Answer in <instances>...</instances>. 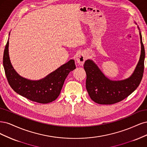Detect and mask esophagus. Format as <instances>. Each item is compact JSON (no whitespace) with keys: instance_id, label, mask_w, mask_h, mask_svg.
<instances>
[{"instance_id":"obj_1","label":"esophagus","mask_w":147,"mask_h":147,"mask_svg":"<svg viewBox=\"0 0 147 147\" xmlns=\"http://www.w3.org/2000/svg\"><path fill=\"white\" fill-rule=\"evenodd\" d=\"M76 61L79 63V65H83L85 61H86V56H85V54H84L83 53L79 54L76 57Z\"/></svg>"}]
</instances>
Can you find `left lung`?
I'll return each mask as SVG.
<instances>
[{
  "label": "left lung",
  "mask_w": 147,
  "mask_h": 147,
  "mask_svg": "<svg viewBox=\"0 0 147 147\" xmlns=\"http://www.w3.org/2000/svg\"><path fill=\"white\" fill-rule=\"evenodd\" d=\"M141 54L134 72L123 80L113 81L107 78L92 60L85 61L86 88L92 100L99 105H112L123 100L138 87L143 77L145 53L140 32Z\"/></svg>",
  "instance_id": "obj_1"
}]
</instances>
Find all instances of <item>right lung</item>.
<instances>
[{
  "label": "right lung",
  "instance_id": "add662e5",
  "mask_svg": "<svg viewBox=\"0 0 147 147\" xmlns=\"http://www.w3.org/2000/svg\"><path fill=\"white\" fill-rule=\"evenodd\" d=\"M8 40L3 53V65L12 89L20 95L38 103L46 104L55 100L59 96L66 78L76 68L74 60H69L41 80L27 79L20 76L12 67L8 54Z\"/></svg>",
  "mask_w": 147,
  "mask_h": 147
}]
</instances>
